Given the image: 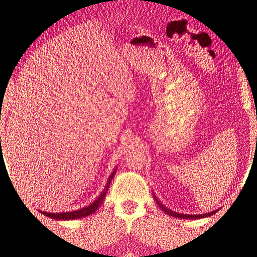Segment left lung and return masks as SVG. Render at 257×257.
<instances>
[{"label": "left lung", "instance_id": "left-lung-1", "mask_svg": "<svg viewBox=\"0 0 257 257\" xmlns=\"http://www.w3.org/2000/svg\"><path fill=\"white\" fill-rule=\"evenodd\" d=\"M154 197V200L157 201L158 206L160 207V208L165 211L166 214H168L169 216H173V217H177V218H185V219H199V218H203V217H209L211 216V215H214L215 213H216L217 210H213L210 211V213H206V214H199V215H189V214H181V213H176V211H173L167 208V207H165L162 203L158 200V198L156 197V195H153Z\"/></svg>", "mask_w": 257, "mask_h": 257}]
</instances>
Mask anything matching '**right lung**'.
I'll return each mask as SVG.
<instances>
[{
  "instance_id": "right-lung-1",
  "label": "right lung",
  "mask_w": 257,
  "mask_h": 257,
  "mask_svg": "<svg viewBox=\"0 0 257 257\" xmlns=\"http://www.w3.org/2000/svg\"><path fill=\"white\" fill-rule=\"evenodd\" d=\"M117 170V167H115V169L113 170V173L109 175L108 180L106 182V185L104 186V190L101 191L100 194L98 195V198L96 199L95 201L91 202L90 205L83 207V208H80L77 210H72V211H64V213H48V211H42L40 210L41 213L43 215H46V216L50 217L52 219H57V221H70V219H77V218H82L85 216H89V215H91L95 213V211L99 208V206L103 203L105 197H106V193L108 191V187L109 184H111V181L113 180L114 175H115Z\"/></svg>"
}]
</instances>
